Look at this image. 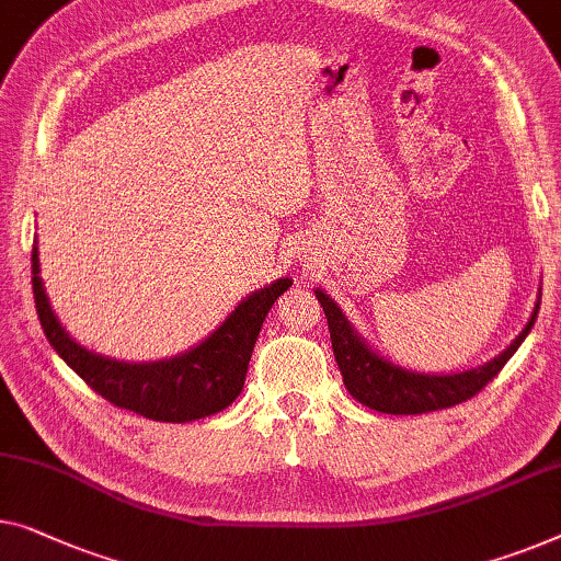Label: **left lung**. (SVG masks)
I'll return each instance as SVG.
<instances>
[{
  "instance_id": "1",
  "label": "left lung",
  "mask_w": 561,
  "mask_h": 561,
  "mask_svg": "<svg viewBox=\"0 0 561 561\" xmlns=\"http://www.w3.org/2000/svg\"><path fill=\"white\" fill-rule=\"evenodd\" d=\"M316 298H319L323 313H327L331 346H334L336 364L348 394L362 404H367L369 410L387 412V415H422V412L445 410L470 400L514 356L539 313L537 304L522 334L511 341V346L503 348L496 359L483 364V367L458 371V375H420V371L397 367V364L387 362L385 356L371 352L364 344V339L356 334L352 323L346 321V316L341 313V308L323 290H316Z\"/></svg>"
}]
</instances>
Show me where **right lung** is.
Returning a JSON list of instances; mask_svg holds the SVG:
<instances>
[{"label": "right lung", "mask_w": 561, "mask_h": 561, "mask_svg": "<svg viewBox=\"0 0 561 561\" xmlns=\"http://www.w3.org/2000/svg\"><path fill=\"white\" fill-rule=\"evenodd\" d=\"M290 286L294 280L280 278L255 290L227 316L220 329L182 356L151 364L116 362L88 352L60 327L39 278L37 242L32 245V294L50 346L103 400L157 422L199 420L234 402L245 385L248 364L265 316Z\"/></svg>", "instance_id": "right-lung-1"}]
</instances>
